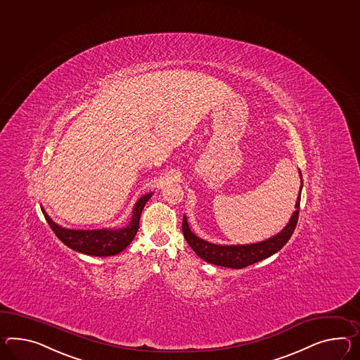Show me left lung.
I'll return each mask as SVG.
<instances>
[{
    "label": "left lung",
    "mask_w": 360,
    "mask_h": 360,
    "mask_svg": "<svg viewBox=\"0 0 360 360\" xmlns=\"http://www.w3.org/2000/svg\"><path fill=\"white\" fill-rule=\"evenodd\" d=\"M299 174H300V181H302L300 170H299ZM302 186H303V181H302ZM302 186H300L298 199L295 204V212L292 213L289 224L282 229L278 234L268 238L263 242L237 245L210 243L193 234L191 229L188 226L186 216H184V221H182L184 237L186 238L188 245L193 248V252L199 257H202V260H205L207 263L214 264L219 266H226V268H234V269H240V268L257 263V262L278 252L281 248L288 243L290 237L292 236L295 226H297V222H298Z\"/></svg>",
    "instance_id": "left-lung-1"
}]
</instances>
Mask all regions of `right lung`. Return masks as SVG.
Masks as SVG:
<instances>
[{
    "label": "right lung",
    "instance_id": "1",
    "mask_svg": "<svg viewBox=\"0 0 360 360\" xmlns=\"http://www.w3.org/2000/svg\"><path fill=\"white\" fill-rule=\"evenodd\" d=\"M153 193L141 196L132 210L131 219L126 228L122 229H98V230H72L62 228L53 221L44 208H41L48 225L51 226L54 234L58 237L63 245L70 247L71 250L80 254L91 256H113L122 252L130 245L139 229V219L141 211L148 202Z\"/></svg>",
    "mask_w": 360,
    "mask_h": 360
}]
</instances>
